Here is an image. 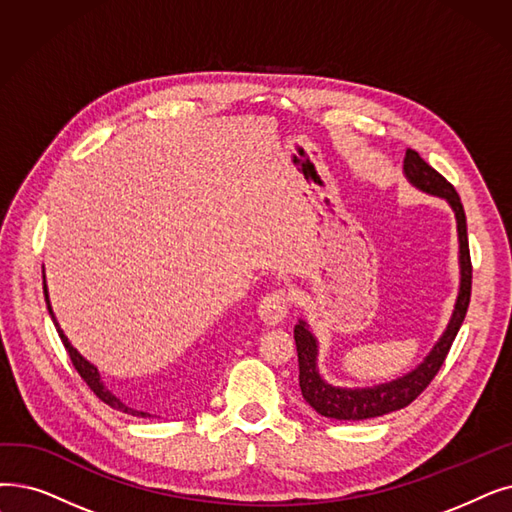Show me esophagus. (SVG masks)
Returning a JSON list of instances; mask_svg holds the SVG:
<instances>
[{"label": "esophagus", "instance_id": "34e87169", "mask_svg": "<svg viewBox=\"0 0 512 512\" xmlns=\"http://www.w3.org/2000/svg\"><path fill=\"white\" fill-rule=\"evenodd\" d=\"M257 314L268 326H278L288 314V295H286V291H280V288H278V291H272V293L265 295L257 305Z\"/></svg>", "mask_w": 512, "mask_h": 512}]
</instances>
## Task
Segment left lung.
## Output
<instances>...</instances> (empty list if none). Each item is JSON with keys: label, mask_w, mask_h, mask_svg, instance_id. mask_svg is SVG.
I'll return each instance as SVG.
<instances>
[{"label": "left lung", "mask_w": 512, "mask_h": 512, "mask_svg": "<svg viewBox=\"0 0 512 512\" xmlns=\"http://www.w3.org/2000/svg\"><path fill=\"white\" fill-rule=\"evenodd\" d=\"M404 175L406 180L431 196L443 198L454 215H456V228H458V263H460V288L454 303L452 318L443 330L439 341L433 345L429 355L422 360L414 370L406 372L404 376L381 385L372 387H335L322 379L318 370V339L314 332L309 330L305 320H299L295 326V343L299 353V387L305 402L314 408L318 414L335 420H366L376 418L395 410H402L429 387L433 376L439 372L443 360L458 335V330L464 322L466 309L471 301V280H473V265L469 253V236H466V215L460 203V196L454 186L439 175L429 163L420 159L416 150H406L404 159Z\"/></svg>", "instance_id": "8db88e82"}]
</instances>
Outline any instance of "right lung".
Returning <instances> with one entry per match:
<instances>
[{
  "instance_id": "right-lung-1",
  "label": "right lung",
  "mask_w": 512,
  "mask_h": 512,
  "mask_svg": "<svg viewBox=\"0 0 512 512\" xmlns=\"http://www.w3.org/2000/svg\"><path fill=\"white\" fill-rule=\"evenodd\" d=\"M43 295H46V305H48V311H50V316H52V322H54V326H56V330H58V335H60V341L64 343V349L69 351V358H71V362H73V366H75V370L81 374V379L87 383V387H90L104 404H108L110 408H115V410H119V412H125V414H131V416H140V418H150V414L148 412H142V410H136V408H131V406H127L125 402H121V399L110 391L104 383H102V379H100V372H98V368L92 364V362H87L83 355L71 345V341L66 339V335L62 332V328H60V324H58V320H56V316H54V311H52V303H50V295H48V286H46V276H43Z\"/></svg>"
}]
</instances>
